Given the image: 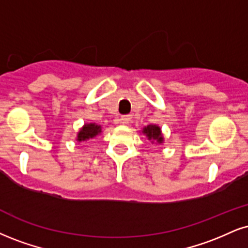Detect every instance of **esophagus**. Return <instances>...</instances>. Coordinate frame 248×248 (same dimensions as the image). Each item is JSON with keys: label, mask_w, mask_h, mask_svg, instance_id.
<instances>
[{"label": "esophagus", "mask_w": 248, "mask_h": 248, "mask_svg": "<svg viewBox=\"0 0 248 248\" xmlns=\"http://www.w3.org/2000/svg\"><path fill=\"white\" fill-rule=\"evenodd\" d=\"M130 119H132V118H130V115H122L120 121H121V124H128L130 122Z\"/></svg>", "instance_id": "34e87169"}]
</instances>
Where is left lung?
<instances>
[{
	"instance_id": "left-lung-1",
	"label": "left lung",
	"mask_w": 248,
	"mask_h": 248,
	"mask_svg": "<svg viewBox=\"0 0 248 248\" xmlns=\"http://www.w3.org/2000/svg\"><path fill=\"white\" fill-rule=\"evenodd\" d=\"M142 133L150 140L151 142H156L158 144H162L164 142V137L162 135V130L156 124H149V126L143 128Z\"/></svg>"
}]
</instances>
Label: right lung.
I'll list each match as a JSON object with an SVG mask.
<instances>
[{
    "instance_id": "right-lung-1",
    "label": "right lung",
    "mask_w": 248,
    "mask_h": 248,
    "mask_svg": "<svg viewBox=\"0 0 248 248\" xmlns=\"http://www.w3.org/2000/svg\"><path fill=\"white\" fill-rule=\"evenodd\" d=\"M101 133V126L95 124H85L84 126L80 128V130L77 134V141L83 142L88 140L93 139Z\"/></svg>"
}]
</instances>
